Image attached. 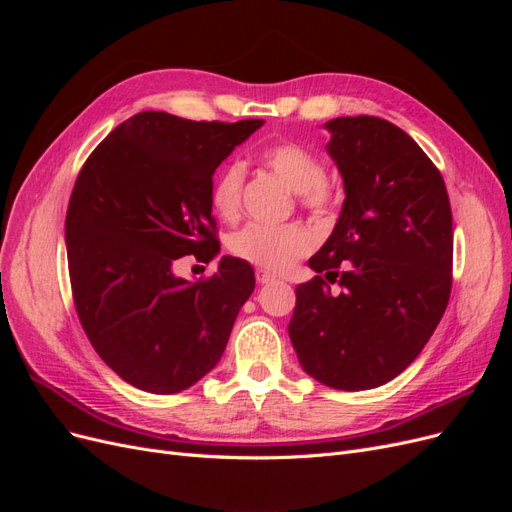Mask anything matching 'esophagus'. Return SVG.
I'll list each match as a JSON object with an SVG mask.
<instances>
[{
  "label": "esophagus",
  "instance_id": "obj_1",
  "mask_svg": "<svg viewBox=\"0 0 512 512\" xmlns=\"http://www.w3.org/2000/svg\"><path fill=\"white\" fill-rule=\"evenodd\" d=\"M256 282H258L260 286L271 284V282H275V275L269 273V271H265V269H258V271H256Z\"/></svg>",
  "mask_w": 512,
  "mask_h": 512
}]
</instances>
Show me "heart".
<instances>
[{
  "mask_svg": "<svg viewBox=\"0 0 512 512\" xmlns=\"http://www.w3.org/2000/svg\"><path fill=\"white\" fill-rule=\"evenodd\" d=\"M258 162L299 194L303 209L327 215L337 203V192L327 179V168L312 149L297 141H273L258 151ZM245 185V166L228 162L211 185V205L224 220L239 213ZM316 239L301 224H245L228 237V252L265 271H286L314 250Z\"/></svg>",
  "mask_w": 512,
  "mask_h": 512,
  "instance_id": "obj_1",
  "label": "heart"
}]
</instances>
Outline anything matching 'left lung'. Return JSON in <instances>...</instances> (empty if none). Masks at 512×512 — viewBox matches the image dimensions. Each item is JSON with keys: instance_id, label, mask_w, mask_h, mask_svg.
<instances>
[{"instance_id": "obj_1", "label": "left lung", "mask_w": 512, "mask_h": 512, "mask_svg": "<svg viewBox=\"0 0 512 512\" xmlns=\"http://www.w3.org/2000/svg\"><path fill=\"white\" fill-rule=\"evenodd\" d=\"M327 130L346 200L309 258L318 275L294 290L288 335L309 376L365 391L399 376L446 312L453 213L440 170L395 123L337 117Z\"/></svg>"}]
</instances>
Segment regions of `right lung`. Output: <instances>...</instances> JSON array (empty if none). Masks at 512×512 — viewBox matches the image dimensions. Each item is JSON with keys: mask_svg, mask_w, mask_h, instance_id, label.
Masks as SVG:
<instances>
[{"mask_svg": "<svg viewBox=\"0 0 512 512\" xmlns=\"http://www.w3.org/2000/svg\"><path fill=\"white\" fill-rule=\"evenodd\" d=\"M260 126L138 113L74 181L66 247L76 314L100 359L136 389L170 395L209 374L254 292V269L239 258L224 256L198 282L173 267L220 252L213 173Z\"/></svg>", "mask_w": 512, "mask_h": 512, "instance_id": "add662e5", "label": "right lung"}]
</instances>
